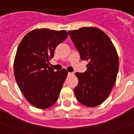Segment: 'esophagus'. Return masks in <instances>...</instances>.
I'll list each match as a JSON object with an SVG mask.
<instances>
[{"label": "esophagus", "instance_id": "34e87169", "mask_svg": "<svg viewBox=\"0 0 134 134\" xmlns=\"http://www.w3.org/2000/svg\"><path fill=\"white\" fill-rule=\"evenodd\" d=\"M68 74H69V75H74V73L69 72V73H68Z\"/></svg>", "mask_w": 134, "mask_h": 134}]
</instances>
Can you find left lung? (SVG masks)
<instances>
[{"instance_id":"8db88e82","label":"left lung","mask_w":134,"mask_h":134,"mask_svg":"<svg viewBox=\"0 0 134 134\" xmlns=\"http://www.w3.org/2000/svg\"><path fill=\"white\" fill-rule=\"evenodd\" d=\"M81 60L88 61L87 71L76 73L79 82L74 94L79 103L95 107L102 104L115 85L119 58L114 44L107 34L94 27L69 30Z\"/></svg>"}]
</instances>
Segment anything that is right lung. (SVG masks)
Wrapping results in <instances>:
<instances>
[{
	"instance_id": "obj_1",
	"label": "right lung",
	"mask_w": 134,
	"mask_h": 134,
	"mask_svg": "<svg viewBox=\"0 0 134 134\" xmlns=\"http://www.w3.org/2000/svg\"><path fill=\"white\" fill-rule=\"evenodd\" d=\"M65 30L35 29L21 41L14 62V76L21 92L34 107L44 109L58 100L68 71L49 66L58 44L66 39Z\"/></svg>"
}]
</instances>
